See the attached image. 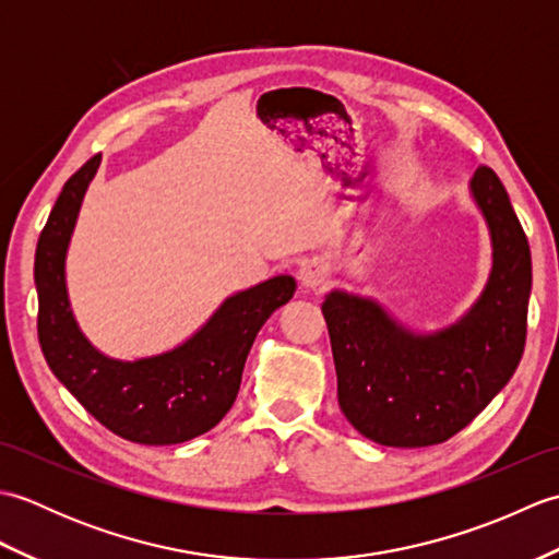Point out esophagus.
Returning <instances> with one entry per match:
<instances>
[{
    "label": "esophagus",
    "instance_id": "1",
    "mask_svg": "<svg viewBox=\"0 0 559 559\" xmlns=\"http://www.w3.org/2000/svg\"><path fill=\"white\" fill-rule=\"evenodd\" d=\"M329 281V269L319 261H310L300 269V286L305 290H319Z\"/></svg>",
    "mask_w": 559,
    "mask_h": 559
}]
</instances>
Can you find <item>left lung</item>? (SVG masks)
<instances>
[{"mask_svg":"<svg viewBox=\"0 0 559 559\" xmlns=\"http://www.w3.org/2000/svg\"><path fill=\"white\" fill-rule=\"evenodd\" d=\"M492 242L480 298L454 324L415 331L365 295L331 290L322 312L348 423L384 447H430L463 430L516 372L526 343L531 249L504 185L473 173Z\"/></svg>","mask_w":559,"mask_h":559,"instance_id":"1","label":"left lung"}]
</instances>
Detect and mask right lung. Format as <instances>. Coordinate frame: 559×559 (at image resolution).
<instances>
[{"label":"right lung","instance_id":"obj_1","mask_svg":"<svg viewBox=\"0 0 559 559\" xmlns=\"http://www.w3.org/2000/svg\"><path fill=\"white\" fill-rule=\"evenodd\" d=\"M100 156L69 177L35 249L38 338L47 365L71 396L110 432L136 444H180L209 432L240 391L249 348L266 319L295 293L273 276L225 298L206 324L173 350L117 360L83 336L67 290V252Z\"/></svg>","mask_w":559,"mask_h":559}]
</instances>
